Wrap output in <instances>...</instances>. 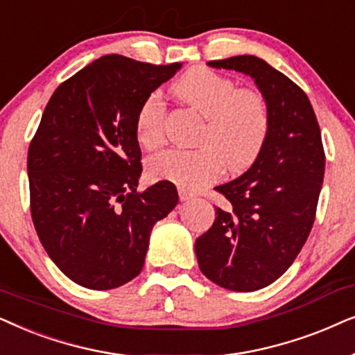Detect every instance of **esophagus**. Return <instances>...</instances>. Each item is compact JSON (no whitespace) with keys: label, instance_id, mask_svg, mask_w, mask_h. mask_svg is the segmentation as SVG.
Listing matches in <instances>:
<instances>
[{"label":"esophagus","instance_id":"1","mask_svg":"<svg viewBox=\"0 0 355 355\" xmlns=\"http://www.w3.org/2000/svg\"><path fill=\"white\" fill-rule=\"evenodd\" d=\"M178 196H180V201H188V200H191V198H193L191 193L183 190V188H178Z\"/></svg>","mask_w":355,"mask_h":355}]
</instances>
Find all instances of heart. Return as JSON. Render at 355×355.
Masks as SVG:
<instances>
[{"label": "heart", "instance_id": "b5f03b06", "mask_svg": "<svg viewBox=\"0 0 355 355\" xmlns=\"http://www.w3.org/2000/svg\"><path fill=\"white\" fill-rule=\"evenodd\" d=\"M182 102L205 118L196 136L198 149H168L148 160V173L188 191H196L220 175L248 167L258 157L269 130V108L254 89H237L232 79L196 68L173 86ZM165 103L157 94L146 97L136 115V138L155 149L165 138Z\"/></svg>", "mask_w": 355, "mask_h": 355}]
</instances>
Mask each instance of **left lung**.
I'll list each match as a JSON object with an SVG mask.
<instances>
[{
  "mask_svg": "<svg viewBox=\"0 0 355 355\" xmlns=\"http://www.w3.org/2000/svg\"><path fill=\"white\" fill-rule=\"evenodd\" d=\"M254 79L269 108V130L242 177L216 187L229 201L196 239L201 272L235 292L263 289L284 274L309 239L324 177V150L306 94L253 55L207 63Z\"/></svg>",
  "mask_w": 355,
  "mask_h": 355,
  "instance_id": "1",
  "label": "left lung"
}]
</instances>
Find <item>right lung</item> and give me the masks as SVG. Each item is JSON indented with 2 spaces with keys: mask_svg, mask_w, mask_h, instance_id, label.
<instances>
[{
  "mask_svg": "<svg viewBox=\"0 0 355 355\" xmlns=\"http://www.w3.org/2000/svg\"><path fill=\"white\" fill-rule=\"evenodd\" d=\"M182 63L105 55L61 83L31 141V214L45 252L76 284L120 287L141 272L150 230L177 206V188L136 191L141 103Z\"/></svg>",
  "mask_w": 355,
  "mask_h": 355,
  "instance_id": "1",
  "label": "right lung"
}]
</instances>
